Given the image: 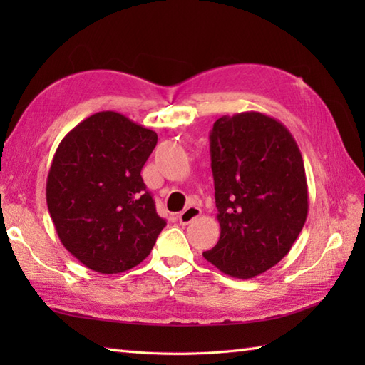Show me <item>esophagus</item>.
Returning a JSON list of instances; mask_svg holds the SVG:
<instances>
[{"label":"esophagus","instance_id":"obj_1","mask_svg":"<svg viewBox=\"0 0 365 365\" xmlns=\"http://www.w3.org/2000/svg\"><path fill=\"white\" fill-rule=\"evenodd\" d=\"M200 216V208L195 207V205H190L185 208V210L178 215V222L182 224V226H187V224L192 222L196 218Z\"/></svg>","mask_w":365,"mask_h":365}]
</instances>
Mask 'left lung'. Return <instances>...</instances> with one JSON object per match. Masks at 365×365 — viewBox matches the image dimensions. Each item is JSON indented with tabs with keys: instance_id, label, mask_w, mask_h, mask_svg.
Listing matches in <instances>:
<instances>
[{
	"instance_id": "8db88e82",
	"label": "left lung",
	"mask_w": 365,
	"mask_h": 365,
	"mask_svg": "<svg viewBox=\"0 0 365 365\" xmlns=\"http://www.w3.org/2000/svg\"><path fill=\"white\" fill-rule=\"evenodd\" d=\"M210 155L221 235L204 257L232 277L251 279L281 262L304 226V163L290 131L255 111L216 120Z\"/></svg>"
}]
</instances>
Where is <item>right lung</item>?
Returning a JSON list of instances; mask_svg holds the SVG:
<instances>
[{"label": "right lung", "mask_w": 365, "mask_h": 365, "mask_svg": "<svg viewBox=\"0 0 365 365\" xmlns=\"http://www.w3.org/2000/svg\"><path fill=\"white\" fill-rule=\"evenodd\" d=\"M157 141L155 131L102 111L58 145L46 205L61 243L89 269L115 274L139 265L166 226L141 177Z\"/></svg>", "instance_id": "add662e5"}]
</instances>
